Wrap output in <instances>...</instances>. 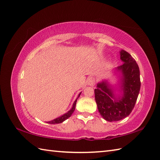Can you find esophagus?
Instances as JSON below:
<instances>
[{"label":"esophagus","mask_w":160,"mask_h":160,"mask_svg":"<svg viewBox=\"0 0 160 160\" xmlns=\"http://www.w3.org/2000/svg\"><path fill=\"white\" fill-rule=\"evenodd\" d=\"M96 83V80L93 77H90L87 80V84L88 86H93Z\"/></svg>","instance_id":"esophagus-1"}]
</instances>
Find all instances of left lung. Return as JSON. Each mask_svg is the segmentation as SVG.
<instances>
[{
	"mask_svg": "<svg viewBox=\"0 0 160 160\" xmlns=\"http://www.w3.org/2000/svg\"><path fill=\"white\" fill-rule=\"evenodd\" d=\"M123 64L115 70L122 73L120 78L122 95L117 98L107 80L98 83L95 89V99L101 116L108 122L121 120L127 117L133 109L140 90V69L130 53L120 51Z\"/></svg>",
	"mask_w": 160,
	"mask_h": 160,
	"instance_id": "1",
	"label": "left lung"
}]
</instances>
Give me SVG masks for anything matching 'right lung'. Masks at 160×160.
<instances>
[{
  "instance_id": "right-lung-1",
  "label": "right lung",
  "mask_w": 160,
  "mask_h": 160,
  "mask_svg": "<svg viewBox=\"0 0 160 160\" xmlns=\"http://www.w3.org/2000/svg\"><path fill=\"white\" fill-rule=\"evenodd\" d=\"M80 94H81V93H80L79 95H78V98L80 97ZM78 98H77V99H76V100H75L74 103L73 104V107H72V108H71V109H70L69 111L67 112V113H66L65 114L62 115V116H60V117H58V118H56V119H54V120H52V121L47 122V123H49V124H59V123H62V122H64V120H66L67 119H68V118H69V117H71V115H72V113H73V111H74V110H75V108H76V102H77Z\"/></svg>"
}]
</instances>
